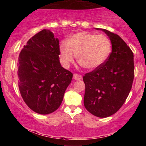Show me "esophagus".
<instances>
[{
    "mask_svg": "<svg viewBox=\"0 0 146 146\" xmlns=\"http://www.w3.org/2000/svg\"><path fill=\"white\" fill-rule=\"evenodd\" d=\"M82 76L81 75L78 74V73H74V74H73V79H74L75 80H82Z\"/></svg>",
    "mask_w": 146,
    "mask_h": 146,
    "instance_id": "esophagus-1",
    "label": "esophagus"
}]
</instances>
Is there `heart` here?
<instances>
[{
    "instance_id": "b5f03b06",
    "label": "heart",
    "mask_w": 146,
    "mask_h": 146,
    "mask_svg": "<svg viewBox=\"0 0 146 146\" xmlns=\"http://www.w3.org/2000/svg\"><path fill=\"white\" fill-rule=\"evenodd\" d=\"M110 51L111 42L108 37L88 31L75 33L60 44L64 66H68L74 61L75 54L79 64L88 70H94L103 64Z\"/></svg>"
}]
</instances>
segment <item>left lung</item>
I'll use <instances>...</instances> for the list:
<instances>
[{
  "label": "left lung",
  "instance_id": "1",
  "mask_svg": "<svg viewBox=\"0 0 146 146\" xmlns=\"http://www.w3.org/2000/svg\"><path fill=\"white\" fill-rule=\"evenodd\" d=\"M102 30L109 37L112 51L103 64L84 75V104L92 115L107 117L117 113L128 98L135 65L133 53L126 43L116 33Z\"/></svg>",
  "mask_w": 146,
  "mask_h": 146
}]
</instances>
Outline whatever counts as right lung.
<instances>
[{
    "label": "right lung",
    "mask_w": 146,
    "mask_h": 146,
    "mask_svg": "<svg viewBox=\"0 0 146 146\" xmlns=\"http://www.w3.org/2000/svg\"><path fill=\"white\" fill-rule=\"evenodd\" d=\"M59 40L47 29L30 38L18 57V87L33 111L47 115L61 105L73 73L61 66Z\"/></svg>",
    "instance_id": "right-lung-1"
}]
</instances>
